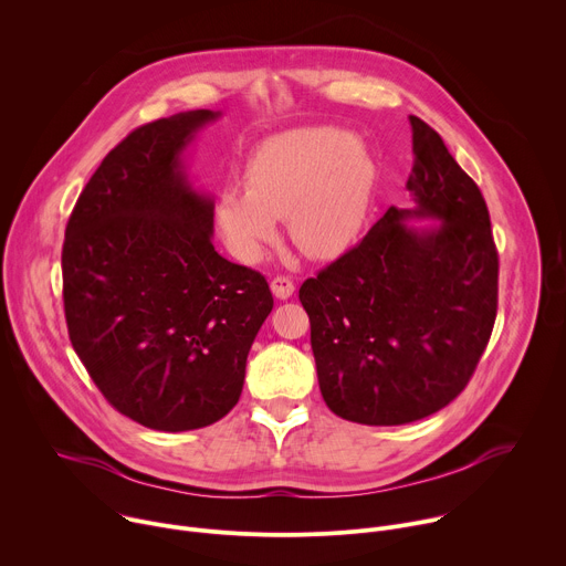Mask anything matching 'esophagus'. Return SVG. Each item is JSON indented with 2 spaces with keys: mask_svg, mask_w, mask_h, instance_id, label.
Segmentation results:
<instances>
[{
  "mask_svg": "<svg viewBox=\"0 0 566 566\" xmlns=\"http://www.w3.org/2000/svg\"><path fill=\"white\" fill-rule=\"evenodd\" d=\"M271 291H273V295L275 297H280V300H289L291 295H293V291H295V284L289 280V277H273L271 280Z\"/></svg>",
  "mask_w": 566,
  "mask_h": 566,
  "instance_id": "obj_1",
  "label": "esophagus"
}]
</instances>
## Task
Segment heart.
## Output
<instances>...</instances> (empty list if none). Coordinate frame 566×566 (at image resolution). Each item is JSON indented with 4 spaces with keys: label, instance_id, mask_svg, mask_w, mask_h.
<instances>
[{
    "label": "heart",
    "instance_id": "b5f03b06",
    "mask_svg": "<svg viewBox=\"0 0 566 566\" xmlns=\"http://www.w3.org/2000/svg\"><path fill=\"white\" fill-rule=\"evenodd\" d=\"M244 186H226L217 197V226L237 260L258 264L277 237V219L308 258L334 260L367 223L376 166L352 132L302 127L251 151Z\"/></svg>",
    "mask_w": 566,
    "mask_h": 566
}]
</instances>
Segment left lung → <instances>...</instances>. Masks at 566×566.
<instances>
[{"label": "left lung", "instance_id": "1", "mask_svg": "<svg viewBox=\"0 0 566 566\" xmlns=\"http://www.w3.org/2000/svg\"><path fill=\"white\" fill-rule=\"evenodd\" d=\"M415 208L391 206L300 286L329 410L363 426L426 419L468 385L497 315V249L476 184L410 116ZM410 218H437L412 227Z\"/></svg>", "mask_w": 566, "mask_h": 566}]
</instances>
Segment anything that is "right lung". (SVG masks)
<instances>
[{"label": "right lung", "mask_w": 566, "mask_h": 566, "mask_svg": "<svg viewBox=\"0 0 566 566\" xmlns=\"http://www.w3.org/2000/svg\"><path fill=\"white\" fill-rule=\"evenodd\" d=\"M219 116L195 109L134 129L103 158L64 232L71 345L112 406L149 430L223 419L273 308L262 273L214 251V201L186 175V147Z\"/></svg>", "instance_id": "obj_1"}]
</instances>
